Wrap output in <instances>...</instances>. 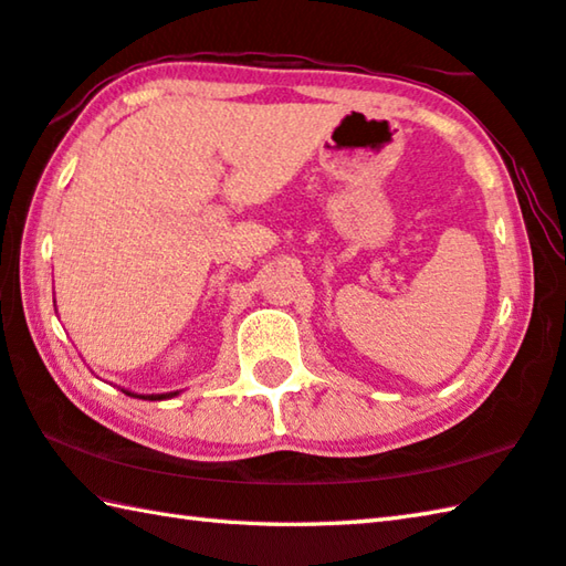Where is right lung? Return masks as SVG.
<instances>
[{
  "label": "right lung",
  "mask_w": 566,
  "mask_h": 566,
  "mask_svg": "<svg viewBox=\"0 0 566 566\" xmlns=\"http://www.w3.org/2000/svg\"><path fill=\"white\" fill-rule=\"evenodd\" d=\"M55 304V302H53ZM125 395H129V397H139V400H149V402H159V400H171V397H176L179 395L181 390H176V392H159V395H139V392H129V390H122Z\"/></svg>",
  "instance_id": "right-lung-1"
}]
</instances>
